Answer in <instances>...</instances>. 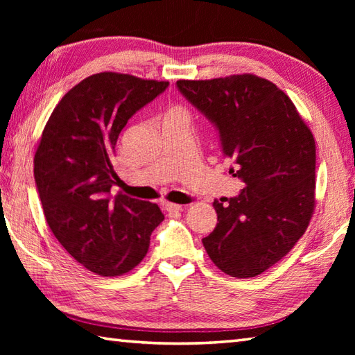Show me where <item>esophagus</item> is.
Listing matches in <instances>:
<instances>
[{
	"label": "esophagus",
	"mask_w": 355,
	"mask_h": 355,
	"mask_svg": "<svg viewBox=\"0 0 355 355\" xmlns=\"http://www.w3.org/2000/svg\"><path fill=\"white\" fill-rule=\"evenodd\" d=\"M164 210L168 212L169 215H175V214H180L183 210V206L180 205H173V202H164Z\"/></svg>",
	"instance_id": "obj_1"
}]
</instances>
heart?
I'll list each match as a JSON object with an SVG mask.
<instances>
[{"mask_svg": "<svg viewBox=\"0 0 355 355\" xmlns=\"http://www.w3.org/2000/svg\"><path fill=\"white\" fill-rule=\"evenodd\" d=\"M173 112H184L182 108H172L169 112H168V114H173Z\"/></svg>", "mask_w": 355, "mask_h": 355, "instance_id": "heart-1", "label": "heart"}]
</instances>
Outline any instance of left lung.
<instances>
[{
    "label": "left lung",
    "instance_id": "8db88e82",
    "mask_svg": "<svg viewBox=\"0 0 355 355\" xmlns=\"http://www.w3.org/2000/svg\"><path fill=\"white\" fill-rule=\"evenodd\" d=\"M220 131L229 173L244 189L227 205L214 201L218 223L202 238L209 258L232 277H254L286 256L315 207V143L291 99L256 74L177 80Z\"/></svg>",
    "mask_w": 355,
    "mask_h": 355
}]
</instances>
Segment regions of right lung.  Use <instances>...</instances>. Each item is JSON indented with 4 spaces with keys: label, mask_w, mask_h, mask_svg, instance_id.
<instances>
[{
    "label": "right lung",
    "mask_w": 355,
    "mask_h": 355,
    "mask_svg": "<svg viewBox=\"0 0 355 355\" xmlns=\"http://www.w3.org/2000/svg\"><path fill=\"white\" fill-rule=\"evenodd\" d=\"M169 82L103 71L80 80L53 110L35 154L45 220L67 252L103 277L137 267L164 220L155 202L111 189L120 131Z\"/></svg>",
    "instance_id": "1"
}]
</instances>
